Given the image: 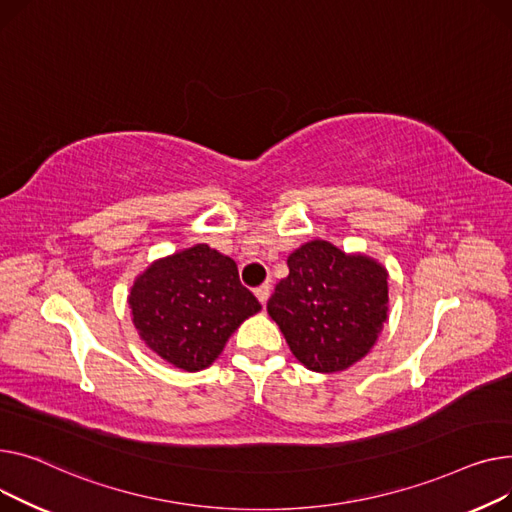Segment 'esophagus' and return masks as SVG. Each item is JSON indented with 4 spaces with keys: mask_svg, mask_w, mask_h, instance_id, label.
<instances>
[{
    "mask_svg": "<svg viewBox=\"0 0 512 512\" xmlns=\"http://www.w3.org/2000/svg\"><path fill=\"white\" fill-rule=\"evenodd\" d=\"M256 297H258V302L262 304V306H266V299H268V295H270V285L268 283H264V285H260V287H256Z\"/></svg>",
    "mask_w": 512,
    "mask_h": 512,
    "instance_id": "obj_1",
    "label": "esophagus"
}]
</instances>
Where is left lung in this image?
Instances as JSON below:
<instances>
[{"mask_svg":"<svg viewBox=\"0 0 512 512\" xmlns=\"http://www.w3.org/2000/svg\"><path fill=\"white\" fill-rule=\"evenodd\" d=\"M287 266L266 304L270 318L308 370H347L372 349L386 320V270L322 239L295 250Z\"/></svg>","mask_w":512,"mask_h":512,"instance_id":"8db88e82","label":"left lung"}]
</instances>
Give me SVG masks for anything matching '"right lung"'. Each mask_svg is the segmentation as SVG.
<instances>
[{
	"label": "right lung",
	"instance_id": "right-lung-1",
	"mask_svg": "<svg viewBox=\"0 0 512 512\" xmlns=\"http://www.w3.org/2000/svg\"><path fill=\"white\" fill-rule=\"evenodd\" d=\"M128 302L140 339L188 372L213 364L233 330L262 308L237 264L206 244L150 264Z\"/></svg>",
	"mask_w": 512,
	"mask_h": 512
}]
</instances>
